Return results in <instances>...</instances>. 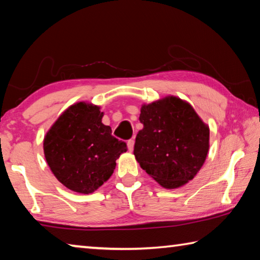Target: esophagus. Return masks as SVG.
Here are the masks:
<instances>
[{"label": "esophagus", "instance_id": "1", "mask_svg": "<svg viewBox=\"0 0 260 260\" xmlns=\"http://www.w3.org/2000/svg\"><path fill=\"white\" fill-rule=\"evenodd\" d=\"M134 143H135V140L134 139H131V140L127 141V147H128V150L129 151H133Z\"/></svg>", "mask_w": 260, "mask_h": 260}]
</instances>
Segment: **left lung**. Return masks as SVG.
Masks as SVG:
<instances>
[{
    "label": "left lung",
    "mask_w": 260,
    "mask_h": 260,
    "mask_svg": "<svg viewBox=\"0 0 260 260\" xmlns=\"http://www.w3.org/2000/svg\"><path fill=\"white\" fill-rule=\"evenodd\" d=\"M140 121L134 155L141 167L170 189L195 177L208 155L210 131L191 105L170 96L143 105Z\"/></svg>",
    "instance_id": "8db88e82"
}]
</instances>
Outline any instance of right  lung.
Instances as JSON below:
<instances>
[{
    "label": "right lung",
    "mask_w": 260,
    "mask_h": 260,
    "mask_svg": "<svg viewBox=\"0 0 260 260\" xmlns=\"http://www.w3.org/2000/svg\"><path fill=\"white\" fill-rule=\"evenodd\" d=\"M96 105L79 102L70 107L43 141L46 160L60 183L71 190L90 193L113 173L116 160L127 151L124 141L102 124Z\"/></svg>",
    "instance_id": "right-lung-1"
}]
</instances>
